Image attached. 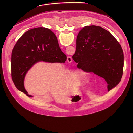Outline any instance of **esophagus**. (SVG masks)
Masks as SVG:
<instances>
[{
  "mask_svg": "<svg viewBox=\"0 0 133 133\" xmlns=\"http://www.w3.org/2000/svg\"><path fill=\"white\" fill-rule=\"evenodd\" d=\"M67 62L68 63H71L72 62V58L70 56H68L67 57Z\"/></svg>",
  "mask_w": 133,
  "mask_h": 133,
  "instance_id": "1",
  "label": "esophagus"
}]
</instances>
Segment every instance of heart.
<instances>
[{"label":"heart","instance_id":"1","mask_svg":"<svg viewBox=\"0 0 133 133\" xmlns=\"http://www.w3.org/2000/svg\"><path fill=\"white\" fill-rule=\"evenodd\" d=\"M87 76H88V73L87 72H84V71H81L78 72L77 75L78 79H81L84 77H86Z\"/></svg>","mask_w":133,"mask_h":133}]
</instances>
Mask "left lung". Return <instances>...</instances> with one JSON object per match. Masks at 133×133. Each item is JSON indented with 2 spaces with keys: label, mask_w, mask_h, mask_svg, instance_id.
Wrapping results in <instances>:
<instances>
[{
  "label": "left lung",
  "mask_w": 133,
  "mask_h": 133,
  "mask_svg": "<svg viewBox=\"0 0 133 133\" xmlns=\"http://www.w3.org/2000/svg\"><path fill=\"white\" fill-rule=\"evenodd\" d=\"M72 59L77 67L103 78L108 90L121 82L124 54L118 41L108 31L97 26H85L78 34Z\"/></svg>",
  "instance_id": "8db88e82"
}]
</instances>
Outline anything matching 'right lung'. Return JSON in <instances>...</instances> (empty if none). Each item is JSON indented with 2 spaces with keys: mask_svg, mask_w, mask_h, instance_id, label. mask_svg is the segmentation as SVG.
I'll list each match as a JSON object with an SVG mask.
<instances>
[{
  "mask_svg": "<svg viewBox=\"0 0 133 133\" xmlns=\"http://www.w3.org/2000/svg\"><path fill=\"white\" fill-rule=\"evenodd\" d=\"M66 55L62 51L55 35L49 29L38 27L24 34L15 45L11 59V77L16 87L32 97L26 90L24 81L28 70L36 63H65Z\"/></svg>",
  "mask_w": 133,
  "mask_h": 133,
  "instance_id": "add662e5",
  "label": "right lung"
}]
</instances>
